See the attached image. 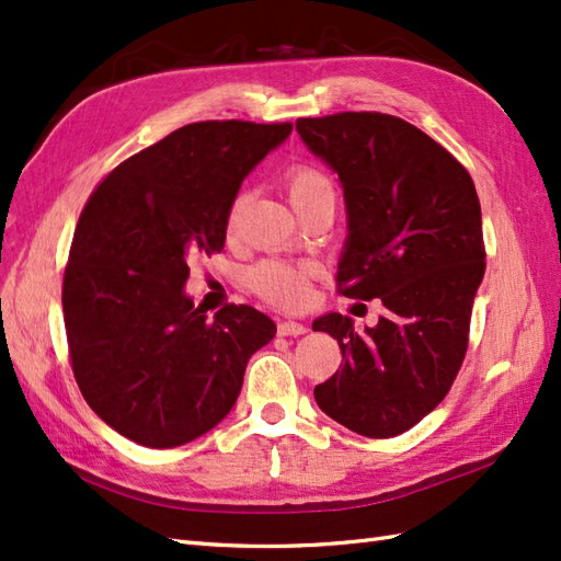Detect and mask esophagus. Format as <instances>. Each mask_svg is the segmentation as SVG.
Instances as JSON below:
<instances>
[{"mask_svg": "<svg viewBox=\"0 0 561 561\" xmlns=\"http://www.w3.org/2000/svg\"><path fill=\"white\" fill-rule=\"evenodd\" d=\"M277 332L282 337H299V335H306L308 328L304 323H296V320H282L277 325Z\"/></svg>", "mask_w": 561, "mask_h": 561, "instance_id": "1", "label": "esophagus"}]
</instances>
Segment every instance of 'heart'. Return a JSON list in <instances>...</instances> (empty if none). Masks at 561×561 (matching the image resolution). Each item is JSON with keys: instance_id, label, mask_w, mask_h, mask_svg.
<instances>
[{"instance_id": "1", "label": "heart", "mask_w": 561, "mask_h": 561, "mask_svg": "<svg viewBox=\"0 0 561 561\" xmlns=\"http://www.w3.org/2000/svg\"><path fill=\"white\" fill-rule=\"evenodd\" d=\"M284 187H287V197L296 214H301L318 197L335 193L330 178L323 171H318L316 165H296V169L287 173ZM241 209L243 197H236L229 209V217H226V229H229V233L233 231L238 217H241ZM311 265L265 260L248 272V287L272 306L301 308L308 301V296H311Z\"/></svg>"}]
</instances>
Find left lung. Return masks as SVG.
Here are the masks:
<instances>
[{
	"instance_id": "obj_1",
	"label": "left lung",
	"mask_w": 561,
	"mask_h": 561,
	"mask_svg": "<svg viewBox=\"0 0 561 561\" xmlns=\"http://www.w3.org/2000/svg\"><path fill=\"white\" fill-rule=\"evenodd\" d=\"M296 133L344 190L340 291L386 306L364 332L340 313L316 320L342 350L316 402L356 434L398 436L446 398L468 350L484 277L478 190L438 141L396 115L299 117Z\"/></svg>"
}]
</instances>
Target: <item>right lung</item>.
<instances>
[{
    "label": "right lung",
    "mask_w": 561,
    "mask_h": 561,
    "mask_svg": "<svg viewBox=\"0 0 561 561\" xmlns=\"http://www.w3.org/2000/svg\"><path fill=\"white\" fill-rule=\"evenodd\" d=\"M289 135V123L185 125L117 165L81 211L62 284L71 371L89 408L139 446L217 426L277 332L253 306L209 320L183 287L190 260L224 248L243 178Z\"/></svg>",
    "instance_id": "add662e5"
}]
</instances>
